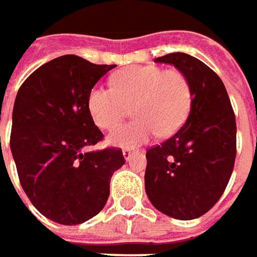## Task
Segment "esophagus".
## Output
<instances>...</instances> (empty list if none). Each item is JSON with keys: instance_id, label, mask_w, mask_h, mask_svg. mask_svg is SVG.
Masks as SVG:
<instances>
[{"instance_id": "esophagus-1", "label": "esophagus", "mask_w": 257, "mask_h": 257, "mask_svg": "<svg viewBox=\"0 0 257 257\" xmlns=\"http://www.w3.org/2000/svg\"><path fill=\"white\" fill-rule=\"evenodd\" d=\"M135 155H138V150L137 149H123V158L129 161L132 156H135Z\"/></svg>"}]
</instances>
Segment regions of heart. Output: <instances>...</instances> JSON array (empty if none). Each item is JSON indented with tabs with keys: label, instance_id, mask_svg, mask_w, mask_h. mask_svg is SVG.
Returning a JSON list of instances; mask_svg holds the SVG:
<instances>
[{
	"label": "heart",
	"instance_id": "heart-1",
	"mask_svg": "<svg viewBox=\"0 0 257 257\" xmlns=\"http://www.w3.org/2000/svg\"><path fill=\"white\" fill-rule=\"evenodd\" d=\"M111 87L95 86L87 93V110L101 129H114L133 107L137 117L128 125L114 130L108 143L117 147H137L156 134L174 135L187 120L193 89L189 77L177 68L158 65L129 67L116 73Z\"/></svg>",
	"mask_w": 257,
	"mask_h": 257
}]
</instances>
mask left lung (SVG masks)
I'll return each instance as SVG.
<instances>
[{
	"instance_id": "1",
	"label": "left lung",
	"mask_w": 257,
	"mask_h": 257,
	"mask_svg": "<svg viewBox=\"0 0 257 257\" xmlns=\"http://www.w3.org/2000/svg\"><path fill=\"white\" fill-rule=\"evenodd\" d=\"M155 62L173 64L192 83L193 104L186 123L146 153V193L164 214L192 220L214 207L231 179L236 123L220 77L199 59L168 53Z\"/></svg>"
}]
</instances>
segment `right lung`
<instances>
[{
	"label": "right lung",
	"instance_id": "1",
	"mask_svg": "<svg viewBox=\"0 0 257 257\" xmlns=\"http://www.w3.org/2000/svg\"><path fill=\"white\" fill-rule=\"evenodd\" d=\"M116 65L64 55L22 83L13 107L10 149L32 205L61 225L96 216L110 180L125 164L122 149L87 150L104 138L87 110V93Z\"/></svg>",
	"mask_w": 257,
	"mask_h": 257
}]
</instances>
